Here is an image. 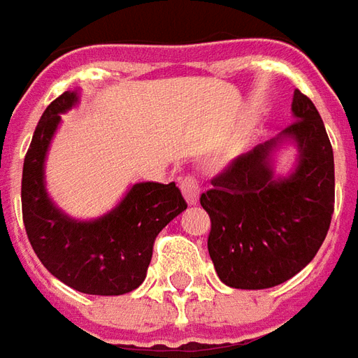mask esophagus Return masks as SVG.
Returning <instances> with one entry per match:
<instances>
[{"label": "esophagus", "instance_id": "1", "mask_svg": "<svg viewBox=\"0 0 358 358\" xmlns=\"http://www.w3.org/2000/svg\"><path fill=\"white\" fill-rule=\"evenodd\" d=\"M180 189H182V194H184L189 205H195V203L199 201L201 186H199V180L195 178L194 174H187V176L180 180Z\"/></svg>", "mask_w": 358, "mask_h": 358}]
</instances>
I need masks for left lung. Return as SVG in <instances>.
<instances>
[{
	"label": "left lung",
	"instance_id": "1",
	"mask_svg": "<svg viewBox=\"0 0 358 358\" xmlns=\"http://www.w3.org/2000/svg\"><path fill=\"white\" fill-rule=\"evenodd\" d=\"M292 124L243 153L201 194L209 213V255L218 278L238 289L284 284L307 266L330 230L336 199L334 151L315 103L295 90ZM282 137L300 148V164L276 180L269 153Z\"/></svg>",
	"mask_w": 358,
	"mask_h": 358
}]
</instances>
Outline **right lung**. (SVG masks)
Instances as JSON below:
<instances>
[{
  "label": "right lung",
  "instance_id": "add662e5",
  "mask_svg": "<svg viewBox=\"0 0 358 358\" xmlns=\"http://www.w3.org/2000/svg\"><path fill=\"white\" fill-rule=\"evenodd\" d=\"M76 99V92L61 94L36 126L22 166V220L38 259L63 284L90 295H122L145 280L155 238L187 203L174 182H141L117 209L92 222L55 209L43 186V159L59 115Z\"/></svg>",
  "mask_w": 358,
  "mask_h": 358
}]
</instances>
